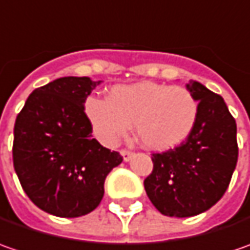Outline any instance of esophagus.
I'll return each mask as SVG.
<instances>
[{"label":"esophagus","mask_w":250,"mask_h":250,"mask_svg":"<svg viewBox=\"0 0 250 250\" xmlns=\"http://www.w3.org/2000/svg\"><path fill=\"white\" fill-rule=\"evenodd\" d=\"M121 156H122L124 161H129L132 159V156H133V153L129 151V150H121Z\"/></svg>","instance_id":"esophagus-1"}]
</instances>
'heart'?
Returning a JSON list of instances; mask_svg holds the SVG:
<instances>
[{"label":"heart","mask_w":250,"mask_h":250,"mask_svg":"<svg viewBox=\"0 0 250 250\" xmlns=\"http://www.w3.org/2000/svg\"><path fill=\"white\" fill-rule=\"evenodd\" d=\"M84 115L94 136L115 146L133 124L140 145L153 151L179 146L195 128L199 104L185 87L139 82L112 86L108 99L87 97Z\"/></svg>","instance_id":"obj_1"}]
</instances>
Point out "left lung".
<instances>
[{
    "mask_svg": "<svg viewBox=\"0 0 250 250\" xmlns=\"http://www.w3.org/2000/svg\"><path fill=\"white\" fill-rule=\"evenodd\" d=\"M187 89L199 101L195 128L179 146L153 154L145 179L150 202L168 217L197 216L214 206L238 161L236 122L224 99L195 81Z\"/></svg>",
    "mask_w": 250,
    "mask_h": 250,
    "instance_id": "1",
    "label": "left lung"
}]
</instances>
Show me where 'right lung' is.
<instances>
[{
    "instance_id": "obj_1",
    "label": "right lung",
    "mask_w": 250,
    "mask_h": 250,
    "mask_svg": "<svg viewBox=\"0 0 250 250\" xmlns=\"http://www.w3.org/2000/svg\"><path fill=\"white\" fill-rule=\"evenodd\" d=\"M65 76L33 90L14 128V167L24 193L53 216L89 214L104 196V181L122 157L91 138L83 104L100 84Z\"/></svg>"
}]
</instances>
